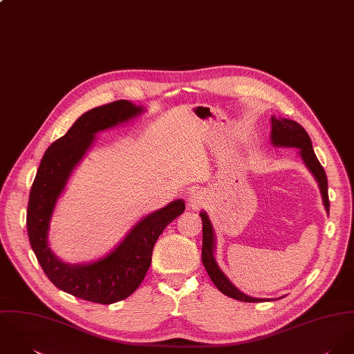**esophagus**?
Instances as JSON below:
<instances>
[{"label": "esophagus", "mask_w": 354, "mask_h": 354, "mask_svg": "<svg viewBox=\"0 0 354 354\" xmlns=\"http://www.w3.org/2000/svg\"><path fill=\"white\" fill-rule=\"evenodd\" d=\"M189 203H190V207L193 208H200L203 205L207 204V197L204 193L201 192H193L190 196H189Z\"/></svg>", "instance_id": "34e87169"}]
</instances>
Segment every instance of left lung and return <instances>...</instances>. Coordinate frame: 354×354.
I'll return each instance as SVG.
<instances>
[{
  "label": "left lung",
  "mask_w": 354,
  "mask_h": 354,
  "mask_svg": "<svg viewBox=\"0 0 354 354\" xmlns=\"http://www.w3.org/2000/svg\"><path fill=\"white\" fill-rule=\"evenodd\" d=\"M271 140L275 146H288V147H298L301 157L309 171L313 174L316 178L322 196H323V203L327 209L330 211V200H328V182H327V175L322 164L319 162L313 147L312 142L305 131V129L298 124L294 120L290 119H283L279 118L277 119L272 116V134ZM201 218H203V263L204 267L211 277L214 286L227 297L235 298L238 301L243 302H261L267 301L263 298H252L242 291H239L232 283L230 282L225 275L220 271L217 267L214 259H213V248H214V235H213L212 224L207 216V213L201 212Z\"/></svg>",
  "instance_id": "obj_1"
}]
</instances>
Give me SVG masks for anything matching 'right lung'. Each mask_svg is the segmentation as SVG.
<instances>
[{
  "label": "right lung",
  "instance_id": "right-lung-1",
  "mask_svg": "<svg viewBox=\"0 0 354 354\" xmlns=\"http://www.w3.org/2000/svg\"><path fill=\"white\" fill-rule=\"evenodd\" d=\"M141 112V106L119 100L83 113L66 136L48 147L31 186L27 234L38 263L56 287L90 302L108 305L130 297L150 267L157 238L185 211V203L176 200L146 216L112 253L90 264H66L48 246V228L56 201L73 167L94 141V134L127 122Z\"/></svg>",
  "mask_w": 354,
  "mask_h": 354
}]
</instances>
